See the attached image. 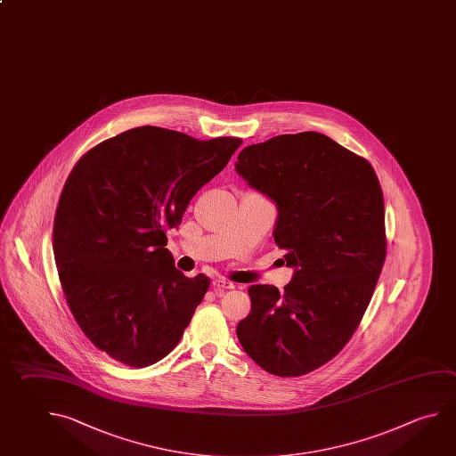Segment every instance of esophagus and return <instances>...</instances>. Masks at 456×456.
<instances>
[{"label": "esophagus", "mask_w": 456, "mask_h": 456, "mask_svg": "<svg viewBox=\"0 0 456 456\" xmlns=\"http://www.w3.org/2000/svg\"><path fill=\"white\" fill-rule=\"evenodd\" d=\"M213 288H215L216 293H223L224 289H233L235 283H232V281L225 279H216L213 280Z\"/></svg>", "instance_id": "34e87169"}]
</instances>
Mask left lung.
<instances>
[{
    "label": "left lung",
    "instance_id": "1",
    "mask_svg": "<svg viewBox=\"0 0 456 456\" xmlns=\"http://www.w3.org/2000/svg\"><path fill=\"white\" fill-rule=\"evenodd\" d=\"M235 169L275 201L273 240L293 279L248 288L243 349L272 375L301 376L339 354L367 311L386 259L384 199L363 157L315 131L248 145Z\"/></svg>",
    "mask_w": 456,
    "mask_h": 456
}]
</instances>
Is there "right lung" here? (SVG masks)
Masks as SVG:
<instances>
[{
  "instance_id": "obj_1",
  "label": "right lung",
  "mask_w": 456,
  "mask_h": 456,
  "mask_svg": "<svg viewBox=\"0 0 456 456\" xmlns=\"http://www.w3.org/2000/svg\"><path fill=\"white\" fill-rule=\"evenodd\" d=\"M240 144L141 126L73 167L53 229L57 272L81 331L112 359L149 367L181 341L209 279L177 271L167 231Z\"/></svg>"
}]
</instances>
